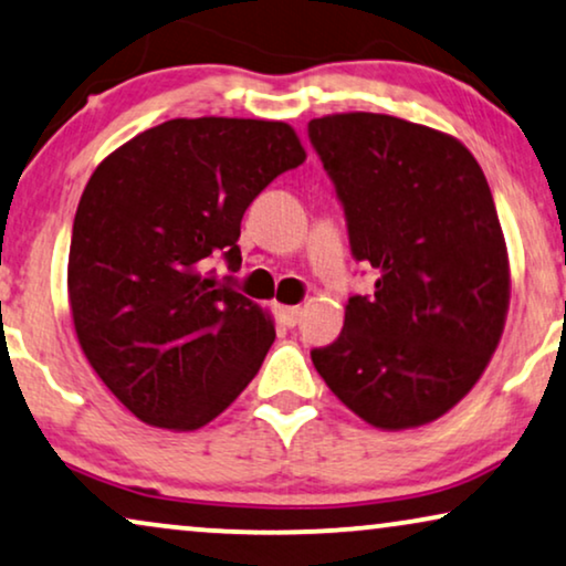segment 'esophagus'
Instances as JSON below:
<instances>
[{
  "instance_id": "34e87169",
  "label": "esophagus",
  "mask_w": 566,
  "mask_h": 566,
  "mask_svg": "<svg viewBox=\"0 0 566 566\" xmlns=\"http://www.w3.org/2000/svg\"><path fill=\"white\" fill-rule=\"evenodd\" d=\"M276 313H279V321H282L284 326L295 328L297 321H300V315H303V307H300V305H279Z\"/></svg>"
}]
</instances>
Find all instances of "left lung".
<instances>
[{
	"label": "left lung",
	"mask_w": 566,
	"mask_h": 566,
	"mask_svg": "<svg viewBox=\"0 0 566 566\" xmlns=\"http://www.w3.org/2000/svg\"><path fill=\"white\" fill-rule=\"evenodd\" d=\"M307 137L342 201L352 259L375 269L344 331L313 349L342 403L380 429L442 417L500 344L510 269L484 170L448 134L382 116L313 118Z\"/></svg>",
	"instance_id": "8db88e82"
}]
</instances>
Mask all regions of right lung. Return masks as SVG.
<instances>
[{"label": "right lung", "mask_w": 566, "mask_h": 566, "mask_svg": "<svg viewBox=\"0 0 566 566\" xmlns=\"http://www.w3.org/2000/svg\"><path fill=\"white\" fill-rule=\"evenodd\" d=\"M305 163L292 126L172 118L97 165L72 224L70 305L93 370L134 417L199 429L255 378L274 323L209 271L240 269V220Z\"/></svg>", "instance_id": "obj_1"}]
</instances>
